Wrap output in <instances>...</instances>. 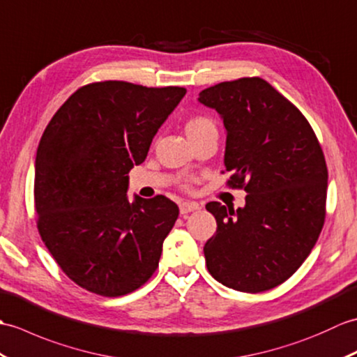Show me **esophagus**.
<instances>
[{
    "label": "esophagus",
    "instance_id": "obj_1",
    "mask_svg": "<svg viewBox=\"0 0 357 357\" xmlns=\"http://www.w3.org/2000/svg\"><path fill=\"white\" fill-rule=\"evenodd\" d=\"M178 208H180L181 215H186V213L194 212V211L199 209V204L194 203V202H181Z\"/></svg>",
    "mask_w": 357,
    "mask_h": 357
}]
</instances>
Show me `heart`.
Returning <instances> with one entry per match:
<instances>
[{"mask_svg":"<svg viewBox=\"0 0 357 357\" xmlns=\"http://www.w3.org/2000/svg\"><path fill=\"white\" fill-rule=\"evenodd\" d=\"M213 125V122L211 121L209 117H204V116H195V117H191L189 121L186 122L185 125V131H186V136H189V134H192L195 131H200L203 128H206V126H211Z\"/></svg>","mask_w":357,"mask_h":357,"instance_id":"b5f03b06","label":"heart"}]
</instances>
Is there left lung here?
I'll return each mask as SVG.
<instances>
[{"label": "left lung", "instance_id": "obj_1", "mask_svg": "<svg viewBox=\"0 0 357 357\" xmlns=\"http://www.w3.org/2000/svg\"><path fill=\"white\" fill-rule=\"evenodd\" d=\"M226 128L227 185L244 208L206 204L217 220L204 244L209 273L226 287L258 293L280 286L310 255L326 220L327 165L310 123L261 77L221 82L199 94Z\"/></svg>", "mask_w": 357, "mask_h": 357}]
</instances>
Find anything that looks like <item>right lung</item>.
Segmentation results:
<instances>
[{"mask_svg": "<svg viewBox=\"0 0 357 357\" xmlns=\"http://www.w3.org/2000/svg\"><path fill=\"white\" fill-rule=\"evenodd\" d=\"M183 86L123 81L84 85L39 140L35 160L38 231L71 281L102 296L131 293L151 278L178 206L157 195L128 200V174L146 158Z\"/></svg>", "mask_w": 357, "mask_h": 357, "instance_id": "1", "label": "right lung"}]
</instances>
